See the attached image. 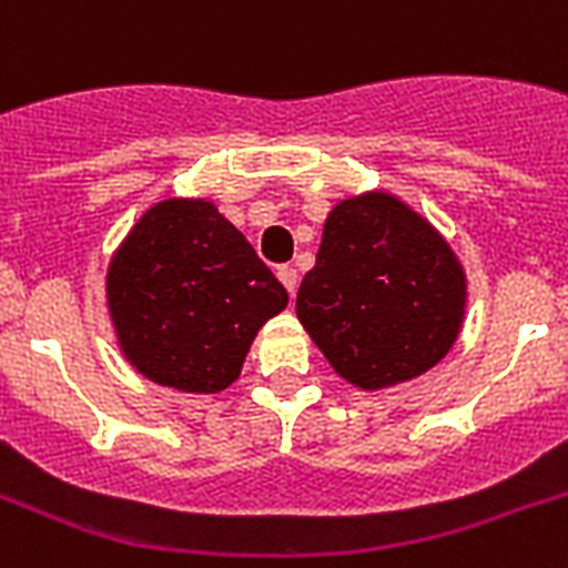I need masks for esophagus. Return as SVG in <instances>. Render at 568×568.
<instances>
[{
    "mask_svg": "<svg viewBox=\"0 0 568 568\" xmlns=\"http://www.w3.org/2000/svg\"><path fill=\"white\" fill-rule=\"evenodd\" d=\"M276 276H280V283L288 288V294L294 297V292H297V271H294L292 265H280L276 267Z\"/></svg>",
    "mask_w": 568,
    "mask_h": 568,
    "instance_id": "34e87169",
    "label": "esophagus"
}]
</instances>
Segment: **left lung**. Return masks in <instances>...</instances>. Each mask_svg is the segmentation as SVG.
I'll return each instance as SVG.
<instances>
[{
    "label": "left lung",
    "instance_id": "1",
    "mask_svg": "<svg viewBox=\"0 0 568 568\" xmlns=\"http://www.w3.org/2000/svg\"><path fill=\"white\" fill-rule=\"evenodd\" d=\"M466 274L454 250L397 196L372 191L329 212L297 318L329 365L386 388L439 363L457 342Z\"/></svg>",
    "mask_w": 568,
    "mask_h": 568
}]
</instances>
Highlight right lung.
I'll return each instance as SVG.
<instances>
[{
	"instance_id": "1",
	"label": "right lung",
	"mask_w": 568,
	"mask_h": 568,
	"mask_svg": "<svg viewBox=\"0 0 568 568\" xmlns=\"http://www.w3.org/2000/svg\"><path fill=\"white\" fill-rule=\"evenodd\" d=\"M109 310L138 372L180 392H221L288 292L205 200H164L109 265Z\"/></svg>"
}]
</instances>
